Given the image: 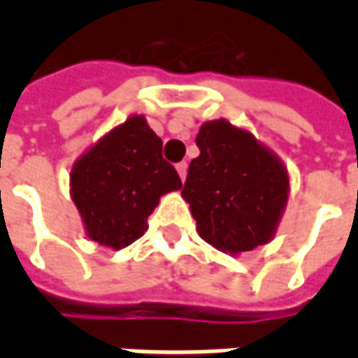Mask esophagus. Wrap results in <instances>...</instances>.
I'll return each mask as SVG.
<instances>
[{
  "mask_svg": "<svg viewBox=\"0 0 358 358\" xmlns=\"http://www.w3.org/2000/svg\"><path fill=\"white\" fill-rule=\"evenodd\" d=\"M176 171H178L180 178H182V182L186 180V174H187V164L186 163H178L176 164Z\"/></svg>",
  "mask_w": 358,
  "mask_h": 358,
  "instance_id": "1",
  "label": "esophagus"
}]
</instances>
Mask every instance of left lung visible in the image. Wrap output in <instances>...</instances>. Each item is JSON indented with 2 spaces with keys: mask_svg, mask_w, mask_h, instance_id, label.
I'll return each mask as SVG.
<instances>
[{
  "mask_svg": "<svg viewBox=\"0 0 358 358\" xmlns=\"http://www.w3.org/2000/svg\"><path fill=\"white\" fill-rule=\"evenodd\" d=\"M182 197L203 240L238 255L274 238L287 203L289 178L270 149L228 120H210L195 138Z\"/></svg>",
  "mask_w": 358,
  "mask_h": 358,
  "instance_id": "obj_1",
  "label": "left lung"
}]
</instances>
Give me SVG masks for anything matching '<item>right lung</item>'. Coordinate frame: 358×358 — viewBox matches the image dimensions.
I'll use <instances>...</instances> for the list:
<instances>
[{
  "mask_svg": "<svg viewBox=\"0 0 358 358\" xmlns=\"http://www.w3.org/2000/svg\"><path fill=\"white\" fill-rule=\"evenodd\" d=\"M180 187L178 172L163 159V141L138 115L103 136L71 172L88 238L110 249L141 238L161 195Z\"/></svg>",
  "mask_w": 358,
  "mask_h": 358,
  "instance_id": "add662e5",
  "label": "right lung"
}]
</instances>
